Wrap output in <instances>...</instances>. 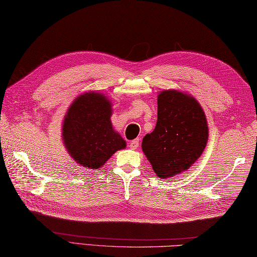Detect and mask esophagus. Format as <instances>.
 <instances>
[{"mask_svg":"<svg viewBox=\"0 0 257 257\" xmlns=\"http://www.w3.org/2000/svg\"><path fill=\"white\" fill-rule=\"evenodd\" d=\"M139 147V139H135V140H132L129 143V148L132 150H136Z\"/></svg>","mask_w":257,"mask_h":257,"instance_id":"esophagus-1","label":"esophagus"}]
</instances>
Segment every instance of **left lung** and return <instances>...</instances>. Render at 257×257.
Listing matches in <instances>:
<instances>
[{
  "mask_svg": "<svg viewBox=\"0 0 257 257\" xmlns=\"http://www.w3.org/2000/svg\"><path fill=\"white\" fill-rule=\"evenodd\" d=\"M209 138L203 109L198 100L176 89L158 95V120L143 139L144 154L161 179L185 171L199 159Z\"/></svg>",
  "mask_w": 257,
  "mask_h": 257,
  "instance_id": "obj_1",
  "label": "left lung"
}]
</instances>
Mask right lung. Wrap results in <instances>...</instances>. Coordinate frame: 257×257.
<instances>
[{"instance_id":"right-lung-1","label":"right lung","mask_w":257,"mask_h":257,"mask_svg":"<svg viewBox=\"0 0 257 257\" xmlns=\"http://www.w3.org/2000/svg\"><path fill=\"white\" fill-rule=\"evenodd\" d=\"M111 111L110 100L95 91L78 96L69 106L63 143L79 166L98 170L114 152L125 148V141L112 128Z\"/></svg>"}]
</instances>
